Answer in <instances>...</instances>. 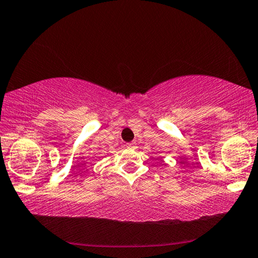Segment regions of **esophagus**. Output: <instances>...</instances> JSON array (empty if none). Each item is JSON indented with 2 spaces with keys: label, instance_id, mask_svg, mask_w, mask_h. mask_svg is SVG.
I'll list each match as a JSON object with an SVG mask.
<instances>
[{
  "label": "esophagus",
  "instance_id": "1",
  "mask_svg": "<svg viewBox=\"0 0 258 258\" xmlns=\"http://www.w3.org/2000/svg\"><path fill=\"white\" fill-rule=\"evenodd\" d=\"M126 147H128V149H135V147H136V143L135 142L128 143V144H126Z\"/></svg>",
  "mask_w": 258,
  "mask_h": 258
}]
</instances>
